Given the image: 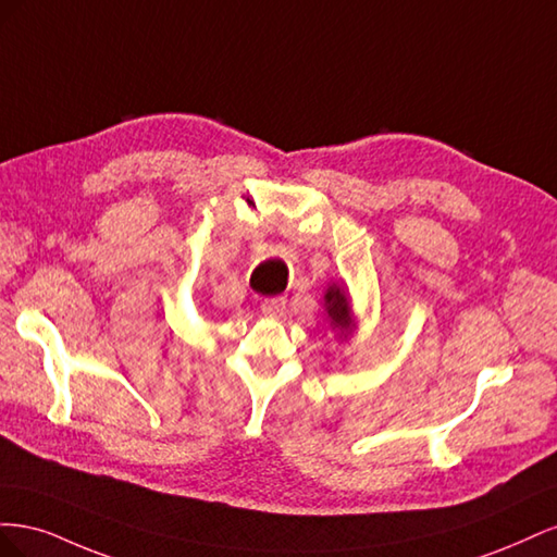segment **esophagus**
Returning <instances> with one entry per match:
<instances>
[{
	"label": "esophagus",
	"instance_id": "obj_1",
	"mask_svg": "<svg viewBox=\"0 0 557 557\" xmlns=\"http://www.w3.org/2000/svg\"><path fill=\"white\" fill-rule=\"evenodd\" d=\"M260 309H262V313L269 315V318H278V315H283V311H285V299H283V297L264 299L262 305H260Z\"/></svg>",
	"mask_w": 557,
	"mask_h": 557
}]
</instances>
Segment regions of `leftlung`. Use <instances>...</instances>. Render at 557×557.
<instances>
[{
	"instance_id": "left-lung-1",
	"label": "left lung",
	"mask_w": 557,
	"mask_h": 557,
	"mask_svg": "<svg viewBox=\"0 0 557 557\" xmlns=\"http://www.w3.org/2000/svg\"><path fill=\"white\" fill-rule=\"evenodd\" d=\"M325 307H327V315L332 318V327H336L342 334L348 332L352 315H350V301L346 293L342 288H336V285H330L325 293Z\"/></svg>"
}]
</instances>
